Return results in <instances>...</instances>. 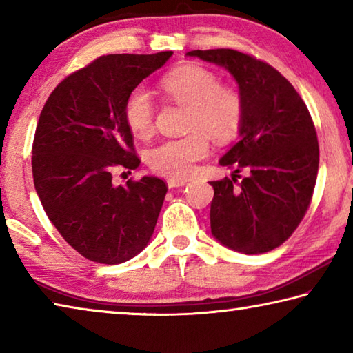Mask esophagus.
<instances>
[{"label": "esophagus", "mask_w": 353, "mask_h": 353, "mask_svg": "<svg viewBox=\"0 0 353 353\" xmlns=\"http://www.w3.org/2000/svg\"><path fill=\"white\" fill-rule=\"evenodd\" d=\"M187 181H182V179H168V188H179L183 187Z\"/></svg>", "instance_id": "34e87169"}]
</instances>
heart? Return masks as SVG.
I'll use <instances>...</instances> for the list:
<instances>
[{
    "mask_svg": "<svg viewBox=\"0 0 353 353\" xmlns=\"http://www.w3.org/2000/svg\"><path fill=\"white\" fill-rule=\"evenodd\" d=\"M166 98L187 105L182 139L166 140L149 149L146 160L157 174L185 179L193 174L196 163L205 159L210 141L224 145L240 134L246 105L235 87L219 83L213 71L194 63H185L166 73L160 81ZM155 109L149 93L137 87L124 103V121L137 139H148L154 132Z\"/></svg>",
    "mask_w": 353,
    "mask_h": 353,
    "instance_id": "1",
    "label": "heart"
}]
</instances>
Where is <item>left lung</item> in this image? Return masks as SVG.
I'll list each match as a JSON object with an SVG mask.
<instances>
[{"label":"left lung","instance_id":"1","mask_svg":"<svg viewBox=\"0 0 353 353\" xmlns=\"http://www.w3.org/2000/svg\"><path fill=\"white\" fill-rule=\"evenodd\" d=\"M187 54L229 71L246 105L241 139L219 163L249 174L210 182L212 234L238 252H270L292 235L313 198L319 145L312 115L288 79L260 59L227 48Z\"/></svg>","mask_w":353,"mask_h":353}]
</instances>
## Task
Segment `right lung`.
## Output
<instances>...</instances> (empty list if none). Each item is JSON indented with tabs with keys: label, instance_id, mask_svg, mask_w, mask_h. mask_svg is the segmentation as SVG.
I'll list each match as a JSON object with an SVG mask.
<instances>
[{
	"label": "right lung",
	"instance_id": "obj_1",
	"mask_svg": "<svg viewBox=\"0 0 353 353\" xmlns=\"http://www.w3.org/2000/svg\"><path fill=\"white\" fill-rule=\"evenodd\" d=\"M172 56H101L59 83L40 113L32 177L46 216L87 260L118 265L151 240L168 185L159 177L113 185L140 159L124 121L128 94Z\"/></svg>",
	"mask_w": 353,
	"mask_h": 353
}]
</instances>
